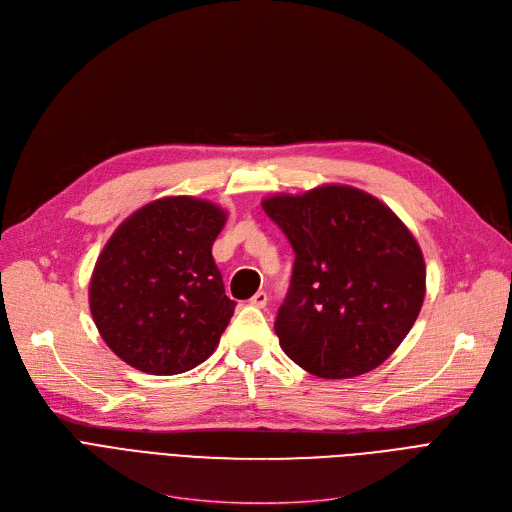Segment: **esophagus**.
Listing matches in <instances>:
<instances>
[{"instance_id": "esophagus-1", "label": "esophagus", "mask_w": 512, "mask_h": 512, "mask_svg": "<svg viewBox=\"0 0 512 512\" xmlns=\"http://www.w3.org/2000/svg\"><path fill=\"white\" fill-rule=\"evenodd\" d=\"M249 303L253 305V307H265L267 305V292H263V290H259V292H255L253 297L249 299Z\"/></svg>"}]
</instances>
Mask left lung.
<instances>
[{"label":"left lung","instance_id":"1","mask_svg":"<svg viewBox=\"0 0 512 512\" xmlns=\"http://www.w3.org/2000/svg\"><path fill=\"white\" fill-rule=\"evenodd\" d=\"M263 211L294 251L274 324L282 351L328 380L382 365L413 328L425 297L413 234L384 203L351 186L278 195L263 201Z\"/></svg>","mask_w":512,"mask_h":512}]
</instances>
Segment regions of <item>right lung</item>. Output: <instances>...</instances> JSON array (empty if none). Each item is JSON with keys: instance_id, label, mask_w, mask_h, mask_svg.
Listing matches in <instances>:
<instances>
[{"instance_id": "right-lung-1", "label": "right lung", "mask_w": 512, "mask_h": 512, "mask_svg": "<svg viewBox=\"0 0 512 512\" xmlns=\"http://www.w3.org/2000/svg\"><path fill=\"white\" fill-rule=\"evenodd\" d=\"M226 213L193 197L159 199L107 240L91 278V313L105 344L145 373L203 363L236 303L226 297L213 240Z\"/></svg>"}]
</instances>
